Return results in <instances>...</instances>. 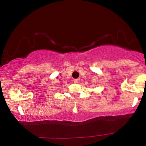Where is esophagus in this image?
Masks as SVG:
<instances>
[{"label": "esophagus", "instance_id": "obj_1", "mask_svg": "<svg viewBox=\"0 0 146 146\" xmlns=\"http://www.w3.org/2000/svg\"><path fill=\"white\" fill-rule=\"evenodd\" d=\"M73 81H74V83L78 84V83H80V79H75V80H73Z\"/></svg>", "mask_w": 146, "mask_h": 146}]
</instances>
